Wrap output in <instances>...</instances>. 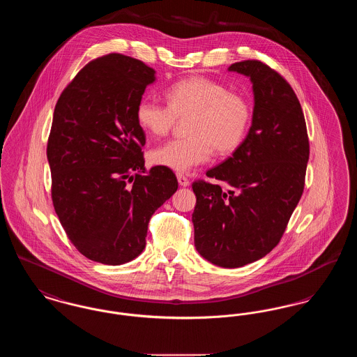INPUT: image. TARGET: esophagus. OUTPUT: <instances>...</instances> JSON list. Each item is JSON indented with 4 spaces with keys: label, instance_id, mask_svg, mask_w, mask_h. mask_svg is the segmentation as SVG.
<instances>
[{
    "label": "esophagus",
    "instance_id": "1",
    "mask_svg": "<svg viewBox=\"0 0 357 357\" xmlns=\"http://www.w3.org/2000/svg\"><path fill=\"white\" fill-rule=\"evenodd\" d=\"M176 178H178V182H179V185H181V186L186 187L190 185V181L187 179L186 175H183V174L178 172V174H176Z\"/></svg>",
    "mask_w": 357,
    "mask_h": 357
}]
</instances>
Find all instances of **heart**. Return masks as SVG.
<instances>
[{"instance_id": "b5f03b06", "label": "heart", "mask_w": 357, "mask_h": 357, "mask_svg": "<svg viewBox=\"0 0 357 357\" xmlns=\"http://www.w3.org/2000/svg\"><path fill=\"white\" fill-rule=\"evenodd\" d=\"M167 105L150 98L140 99L135 109L139 127L153 136H165L178 120H186L188 137L171 140L150 153L155 166L186 172L207 162L211 153L229 155L243 142L250 105L237 92L204 76H191L166 91Z\"/></svg>"}]
</instances>
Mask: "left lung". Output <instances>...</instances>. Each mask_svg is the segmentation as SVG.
<instances>
[{
	"label": "left lung",
	"instance_id": "left-lung-1",
	"mask_svg": "<svg viewBox=\"0 0 357 357\" xmlns=\"http://www.w3.org/2000/svg\"><path fill=\"white\" fill-rule=\"evenodd\" d=\"M250 77L252 127L245 140L204 179L192 183L198 253L221 268H239L271 253L298 204L309 159L301 104L288 82L258 60L229 67Z\"/></svg>",
	"mask_w": 357,
	"mask_h": 357
}]
</instances>
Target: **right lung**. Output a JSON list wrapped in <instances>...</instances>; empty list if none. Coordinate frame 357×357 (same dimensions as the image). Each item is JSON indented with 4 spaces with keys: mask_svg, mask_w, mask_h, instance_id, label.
Listing matches in <instances>:
<instances>
[{
    "mask_svg": "<svg viewBox=\"0 0 357 357\" xmlns=\"http://www.w3.org/2000/svg\"><path fill=\"white\" fill-rule=\"evenodd\" d=\"M153 82L143 61L109 53L89 61L54 107L47 147L53 207L73 246L104 265L143 252L150 218L178 188L170 169L144 167L135 109Z\"/></svg>",
    "mask_w": 357,
    "mask_h": 357,
    "instance_id": "obj_1",
    "label": "right lung"
}]
</instances>
